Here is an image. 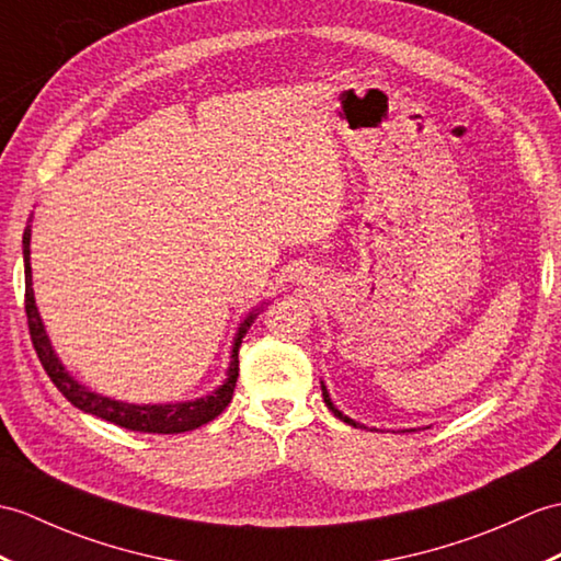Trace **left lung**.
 <instances>
[{
	"instance_id": "8db88e82",
	"label": "left lung",
	"mask_w": 561,
	"mask_h": 561,
	"mask_svg": "<svg viewBox=\"0 0 561 561\" xmlns=\"http://www.w3.org/2000/svg\"><path fill=\"white\" fill-rule=\"evenodd\" d=\"M320 385H322V397H324V403H328V409L336 415V419L344 421V423H348L351 427H360V430H366V425H363V423H356L354 419H348V415H346L344 411L336 409V407H334V401H332V397H330V392H328V387H324V382H320Z\"/></svg>"
}]
</instances>
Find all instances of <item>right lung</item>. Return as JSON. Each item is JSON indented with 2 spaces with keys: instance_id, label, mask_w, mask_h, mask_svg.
<instances>
[{
  "instance_id": "add662e5",
  "label": "right lung",
  "mask_w": 561,
  "mask_h": 561,
  "mask_svg": "<svg viewBox=\"0 0 561 561\" xmlns=\"http://www.w3.org/2000/svg\"><path fill=\"white\" fill-rule=\"evenodd\" d=\"M31 221L23 231V267H25V316H28V330L31 340L37 351V358H41L45 373L49 380L57 385L59 392L67 397L76 409L83 413H93L102 421H110L126 430H136V433H154V435H174V433H188V430L201 427L205 423L215 421L217 415L227 409L231 401L233 387H237L239 377V348L245 332L253 324V320L263 312V304L253 308L249 316L243 318L239 324L237 334H233L231 342V356H229V368L225 382L215 387L210 394L188 399V401H174V403H128L112 397H104L81 385L76 377L67 370L61 358L57 356L55 346L49 342V334L45 332V324L41 318V310L35 306V291H33V270H31Z\"/></svg>"
}]
</instances>
